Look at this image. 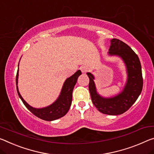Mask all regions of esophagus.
<instances>
[{"mask_svg":"<svg viewBox=\"0 0 154 154\" xmlns=\"http://www.w3.org/2000/svg\"><path fill=\"white\" fill-rule=\"evenodd\" d=\"M79 69L81 70L82 73H86L88 71V68L86 66H82Z\"/></svg>","mask_w":154,"mask_h":154,"instance_id":"34e87169","label":"esophagus"}]
</instances>
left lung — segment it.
I'll return each instance as SVG.
<instances>
[{
    "mask_svg": "<svg viewBox=\"0 0 154 154\" xmlns=\"http://www.w3.org/2000/svg\"><path fill=\"white\" fill-rule=\"evenodd\" d=\"M109 56H117L123 60L127 72V81L123 90L114 97H103L97 90L94 76L87 72L89 77V91L94 106L101 113L108 115L123 114L135 103L143 89L142 68L138 55L125 43L118 39L110 40Z\"/></svg>",
    "mask_w": 154,
    "mask_h": 154,
    "instance_id": "8db88e82",
    "label": "left lung"
}]
</instances>
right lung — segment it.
Instances as JSON below:
<instances>
[{
  "label": "right lung",
  "mask_w": 154,
  "mask_h": 154,
  "mask_svg": "<svg viewBox=\"0 0 154 154\" xmlns=\"http://www.w3.org/2000/svg\"><path fill=\"white\" fill-rule=\"evenodd\" d=\"M19 66V64H18ZM82 75L81 70L77 71L73 74L72 76L67 78L63 84L62 88L61 90L60 94L58 98L53 102L50 106H48L42 108H35L31 106L24 101L20 94L18 87V70L17 71L16 75V88L18 92V96L20 97L22 101L23 102L24 106L29 111L35 115L38 118L42 120L51 121L58 119L61 117L64 116L69 109L72 103V90L76 84L78 77Z\"/></svg>",
  "instance_id": "add662e5"
}]
</instances>
